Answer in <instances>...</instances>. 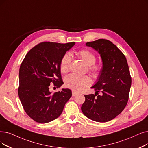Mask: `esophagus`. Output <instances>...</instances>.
<instances>
[{"mask_svg": "<svg viewBox=\"0 0 148 148\" xmlns=\"http://www.w3.org/2000/svg\"><path fill=\"white\" fill-rule=\"evenodd\" d=\"M77 94H78V92H75V91H72V96L73 97H75V96H76V95Z\"/></svg>", "mask_w": 148, "mask_h": 148, "instance_id": "1", "label": "esophagus"}]
</instances>
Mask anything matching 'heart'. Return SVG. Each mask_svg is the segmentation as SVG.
<instances>
[{
    "mask_svg": "<svg viewBox=\"0 0 148 148\" xmlns=\"http://www.w3.org/2000/svg\"><path fill=\"white\" fill-rule=\"evenodd\" d=\"M77 55L88 66H90L89 70L93 76H97L99 72V67L94 66L96 62V56L93 53L88 50H82L77 52ZM71 57L69 53L64 54L60 61V71L62 73L68 72ZM65 86L73 91H79L82 88L89 86L91 79L87 75H78L75 73L70 74L64 79Z\"/></svg>",
    "mask_w": 148,
    "mask_h": 148,
    "instance_id": "b5f03b06",
    "label": "heart"
}]
</instances>
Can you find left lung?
<instances>
[{
    "instance_id": "obj_1",
    "label": "left lung",
    "mask_w": 148,
    "mask_h": 148,
    "mask_svg": "<svg viewBox=\"0 0 148 148\" xmlns=\"http://www.w3.org/2000/svg\"><path fill=\"white\" fill-rule=\"evenodd\" d=\"M86 45L98 52L103 67L91 87L95 93L84 95L81 110L92 120L108 122L119 115L127 103L132 81L129 66L125 56L108 40L99 39Z\"/></svg>"
}]
</instances>
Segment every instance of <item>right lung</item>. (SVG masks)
<instances>
[{
  "mask_svg": "<svg viewBox=\"0 0 148 148\" xmlns=\"http://www.w3.org/2000/svg\"><path fill=\"white\" fill-rule=\"evenodd\" d=\"M75 42H41L26 55L19 69L18 95L27 114L35 121L47 123L60 116L72 97V91L62 88L52 93V82L60 87L64 82L60 71L62 56Z\"/></svg>",
  "mask_w": 148,
  "mask_h": 148,
  "instance_id": "right-lung-1",
  "label": "right lung"
}]
</instances>
